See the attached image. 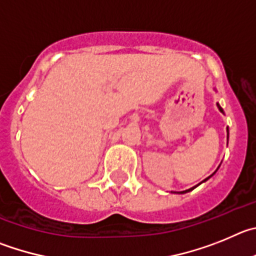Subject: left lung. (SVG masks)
I'll use <instances>...</instances> for the list:
<instances>
[{
	"label": "left lung",
	"instance_id": "obj_1",
	"mask_svg": "<svg viewBox=\"0 0 256 256\" xmlns=\"http://www.w3.org/2000/svg\"><path fill=\"white\" fill-rule=\"evenodd\" d=\"M217 106H218V108H220V111L223 114V110H222V108H220V104H217ZM227 132H228V128H227ZM208 178H209V177H208ZM208 178H206V180H204V181H206V180H208ZM192 188H188V190H186V191H181V194H185V192H188V191H191V190H192Z\"/></svg>",
	"mask_w": 256,
	"mask_h": 256
}]
</instances>
